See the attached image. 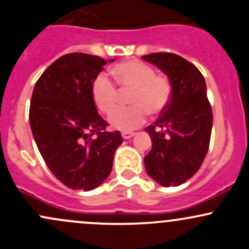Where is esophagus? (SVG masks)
I'll list each match as a JSON object with an SVG mask.
<instances>
[{"mask_svg": "<svg viewBox=\"0 0 249 249\" xmlns=\"http://www.w3.org/2000/svg\"><path fill=\"white\" fill-rule=\"evenodd\" d=\"M122 136H123V138H124V140H129V138H131V137H133V136H135V133L129 132V131H124V132H122Z\"/></svg>", "mask_w": 249, "mask_h": 249, "instance_id": "esophagus-1", "label": "esophagus"}]
</instances>
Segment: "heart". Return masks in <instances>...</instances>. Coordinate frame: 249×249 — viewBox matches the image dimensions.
Masks as SVG:
<instances>
[{
    "instance_id": "obj_1",
    "label": "heart",
    "mask_w": 249,
    "mask_h": 249,
    "mask_svg": "<svg viewBox=\"0 0 249 249\" xmlns=\"http://www.w3.org/2000/svg\"><path fill=\"white\" fill-rule=\"evenodd\" d=\"M120 89H132L129 107L117 109L109 123L114 129L131 131L145 122L148 112L160 114L172 96V83L163 74H155L150 65L136 59L118 63L111 70ZM91 98L105 114H111L118 105V88L106 74H98L91 82Z\"/></svg>"
}]
</instances>
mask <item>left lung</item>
Here are the masks:
<instances>
[{
	"instance_id": "obj_1",
	"label": "left lung",
	"mask_w": 249,
	"mask_h": 249,
	"mask_svg": "<svg viewBox=\"0 0 249 249\" xmlns=\"http://www.w3.org/2000/svg\"><path fill=\"white\" fill-rule=\"evenodd\" d=\"M142 58L159 67L172 83L168 106L145 127L153 140L145 171L162 186H179L198 172L210 145L213 109L205 80L195 64L175 53L156 52Z\"/></svg>"
}]
</instances>
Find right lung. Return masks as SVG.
I'll return each mask as SVG.
<instances>
[{
	"instance_id": "add662e5",
	"label": "right lung",
	"mask_w": 249,
	"mask_h": 249,
	"mask_svg": "<svg viewBox=\"0 0 249 249\" xmlns=\"http://www.w3.org/2000/svg\"><path fill=\"white\" fill-rule=\"evenodd\" d=\"M106 64L93 54H64L33 89L30 124L36 146L52 174L71 190L90 191L103 184L124 141L119 131H107L91 98V82Z\"/></svg>"
}]
</instances>
